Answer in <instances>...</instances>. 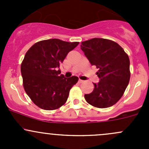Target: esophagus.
<instances>
[{
    "mask_svg": "<svg viewBox=\"0 0 149 149\" xmlns=\"http://www.w3.org/2000/svg\"><path fill=\"white\" fill-rule=\"evenodd\" d=\"M79 83H80V84H81V83H83L84 81H83V80H81V79H79Z\"/></svg>",
    "mask_w": 149,
    "mask_h": 149,
    "instance_id": "1",
    "label": "esophagus"
}]
</instances>
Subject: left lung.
<instances>
[{
    "mask_svg": "<svg viewBox=\"0 0 149 149\" xmlns=\"http://www.w3.org/2000/svg\"><path fill=\"white\" fill-rule=\"evenodd\" d=\"M81 49L90 63L99 69L100 82L94 84L91 93L84 98L97 108H107L115 104L123 97L130 78V60L127 54L112 40L93 38L82 42Z\"/></svg>",
    "mask_w": 149,
    "mask_h": 149,
    "instance_id": "left-lung-1",
    "label": "left lung"
}]
</instances>
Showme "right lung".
Listing matches in <instances>:
<instances>
[{
    "mask_svg": "<svg viewBox=\"0 0 149 149\" xmlns=\"http://www.w3.org/2000/svg\"><path fill=\"white\" fill-rule=\"evenodd\" d=\"M79 44L58 39L42 40L25 54L21 65L24 88L37 107L54 110L66 102L70 88L79 78H64L58 68L68 53Z\"/></svg>",
    "mask_w": 149,
    "mask_h": 149,
    "instance_id": "obj_1",
    "label": "right lung"
}]
</instances>
